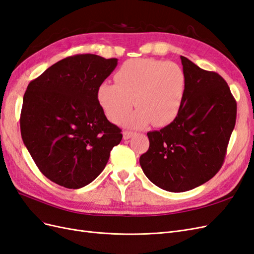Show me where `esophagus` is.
Wrapping results in <instances>:
<instances>
[{
    "instance_id": "obj_1",
    "label": "esophagus",
    "mask_w": 254,
    "mask_h": 254,
    "mask_svg": "<svg viewBox=\"0 0 254 254\" xmlns=\"http://www.w3.org/2000/svg\"><path fill=\"white\" fill-rule=\"evenodd\" d=\"M133 135L132 131H128V130H125L124 132H123V137H124V140H128L130 139Z\"/></svg>"
}]
</instances>
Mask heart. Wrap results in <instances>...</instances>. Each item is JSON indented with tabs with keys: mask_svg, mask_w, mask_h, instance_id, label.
Returning a JSON list of instances; mask_svg holds the SVG:
<instances>
[{
	"mask_svg": "<svg viewBox=\"0 0 254 254\" xmlns=\"http://www.w3.org/2000/svg\"><path fill=\"white\" fill-rule=\"evenodd\" d=\"M115 83L103 82L98 88V102L107 118L120 123L133 107L137 109L127 121L131 127L150 122L165 126L177 117L187 90L182 67L173 61L137 58L125 61L114 75Z\"/></svg>",
	"mask_w": 254,
	"mask_h": 254,
	"instance_id": "1",
	"label": "heart"
}]
</instances>
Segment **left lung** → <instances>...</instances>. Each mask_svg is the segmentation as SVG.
Instances as JSON below:
<instances>
[{"mask_svg":"<svg viewBox=\"0 0 254 254\" xmlns=\"http://www.w3.org/2000/svg\"><path fill=\"white\" fill-rule=\"evenodd\" d=\"M186 95L170 125L147 133L140 157L146 177L160 189L181 193L212 179L224 163L236 122V101L226 80L181 56Z\"/></svg>","mask_w":254,"mask_h":254,"instance_id":"obj_1","label":"left lung"}]
</instances>
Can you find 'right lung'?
<instances>
[{"mask_svg":"<svg viewBox=\"0 0 254 254\" xmlns=\"http://www.w3.org/2000/svg\"><path fill=\"white\" fill-rule=\"evenodd\" d=\"M118 65L94 54L66 57L32 80L23 97L21 135L39 171L66 189L91 183L120 144L97 91Z\"/></svg>","mask_w":254,"mask_h":254,"instance_id":"right-lung-1","label":"right lung"}]
</instances>
